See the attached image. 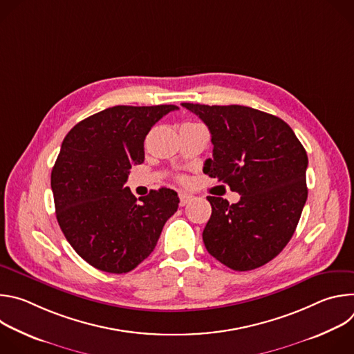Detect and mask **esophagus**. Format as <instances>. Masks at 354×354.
Returning <instances> with one entry per match:
<instances>
[{
    "mask_svg": "<svg viewBox=\"0 0 354 354\" xmlns=\"http://www.w3.org/2000/svg\"><path fill=\"white\" fill-rule=\"evenodd\" d=\"M192 197L193 196H190V194H187V193H183V192H180L179 193V205L180 206H185L187 201H190L192 200Z\"/></svg>",
    "mask_w": 354,
    "mask_h": 354,
    "instance_id": "obj_1",
    "label": "esophagus"
}]
</instances>
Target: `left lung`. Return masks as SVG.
Instances as JSON below:
<instances>
[{
    "mask_svg": "<svg viewBox=\"0 0 354 354\" xmlns=\"http://www.w3.org/2000/svg\"><path fill=\"white\" fill-rule=\"evenodd\" d=\"M182 106L203 120L212 134L213 158L205 162L203 172L241 194L234 205L207 196V252L238 272L266 265L291 239L307 201L304 147L284 120L254 108Z\"/></svg>",
    "mask_w": 354,
    "mask_h": 354,
    "instance_id": "obj_1",
    "label": "left lung"
}]
</instances>
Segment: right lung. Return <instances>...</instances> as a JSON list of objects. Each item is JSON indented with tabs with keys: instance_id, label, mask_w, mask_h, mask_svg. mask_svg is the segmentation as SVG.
I'll use <instances>...</instances> for the list:
<instances>
[{
	"instance_id": "right-lung-1",
	"label": "right lung",
	"mask_w": 354,
	"mask_h": 354,
	"mask_svg": "<svg viewBox=\"0 0 354 354\" xmlns=\"http://www.w3.org/2000/svg\"><path fill=\"white\" fill-rule=\"evenodd\" d=\"M175 105L113 106L77 123L52 171L59 225L77 254L108 273H127L154 250L179 197L161 187L134 197L124 183L144 162V140Z\"/></svg>"
}]
</instances>
